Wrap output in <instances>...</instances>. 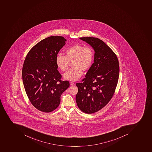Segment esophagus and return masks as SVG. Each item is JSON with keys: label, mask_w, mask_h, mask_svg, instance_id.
<instances>
[{"label": "esophagus", "mask_w": 152, "mask_h": 152, "mask_svg": "<svg viewBox=\"0 0 152 152\" xmlns=\"http://www.w3.org/2000/svg\"><path fill=\"white\" fill-rule=\"evenodd\" d=\"M70 85L72 86H75V83L73 82H71L70 83Z\"/></svg>", "instance_id": "34e87169"}]
</instances>
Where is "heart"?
<instances>
[{
    "mask_svg": "<svg viewBox=\"0 0 152 152\" xmlns=\"http://www.w3.org/2000/svg\"><path fill=\"white\" fill-rule=\"evenodd\" d=\"M94 53L92 48L75 44L66 50L65 56L58 55L56 63L60 70L64 72L68 69L69 62L73 68L64 73V78L68 80L76 81L83 74V70L89 69L92 66Z\"/></svg>",
    "mask_w": 152,
    "mask_h": 152,
    "instance_id": "obj_1",
    "label": "heart"
}]
</instances>
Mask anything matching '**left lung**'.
<instances>
[{
	"mask_svg": "<svg viewBox=\"0 0 152 152\" xmlns=\"http://www.w3.org/2000/svg\"><path fill=\"white\" fill-rule=\"evenodd\" d=\"M80 39L95 52L94 63L82 82L76 84L77 104L82 111L90 114L103 108L112 98L119 77V62L113 50L100 39L91 37Z\"/></svg>",
	"mask_w": 152,
	"mask_h": 152,
	"instance_id": "left-lung-1",
	"label": "left lung"
}]
</instances>
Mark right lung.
<instances>
[{
	"mask_svg": "<svg viewBox=\"0 0 152 152\" xmlns=\"http://www.w3.org/2000/svg\"><path fill=\"white\" fill-rule=\"evenodd\" d=\"M66 41L60 36L46 38L31 48L24 60L22 77L25 92L33 106L43 112L55 110L60 96L69 86V82L61 80L56 63Z\"/></svg>",
	"mask_w": 152,
	"mask_h": 152,
	"instance_id": "add662e5",
	"label": "right lung"
}]
</instances>
